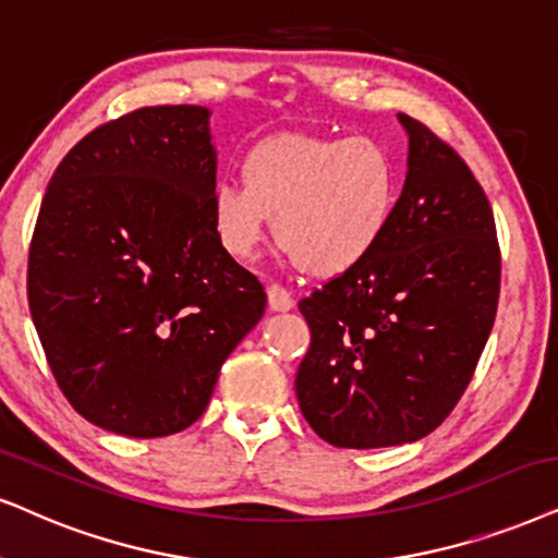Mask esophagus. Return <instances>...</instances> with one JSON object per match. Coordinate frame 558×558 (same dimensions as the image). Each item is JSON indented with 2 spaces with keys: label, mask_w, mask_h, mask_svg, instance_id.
Masks as SVG:
<instances>
[{
  "label": "esophagus",
  "mask_w": 558,
  "mask_h": 558,
  "mask_svg": "<svg viewBox=\"0 0 558 558\" xmlns=\"http://www.w3.org/2000/svg\"><path fill=\"white\" fill-rule=\"evenodd\" d=\"M267 306H270V312H291L293 308L291 293H288L283 286H270L267 288Z\"/></svg>",
  "instance_id": "obj_1"
}]
</instances>
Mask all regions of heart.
Wrapping results in <instances>:
<instances>
[{
	"label": "heart",
	"mask_w": 558,
	"mask_h": 558,
	"mask_svg": "<svg viewBox=\"0 0 558 558\" xmlns=\"http://www.w3.org/2000/svg\"><path fill=\"white\" fill-rule=\"evenodd\" d=\"M242 182L210 193V227L231 259L255 257L275 236L303 270L342 275L368 259L391 227L399 167L373 138L280 133L242 157Z\"/></svg>",
	"instance_id": "1"
}]
</instances>
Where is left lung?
<instances>
[{
	"mask_svg": "<svg viewBox=\"0 0 558 558\" xmlns=\"http://www.w3.org/2000/svg\"><path fill=\"white\" fill-rule=\"evenodd\" d=\"M407 178L376 252L299 303L312 344L295 397L337 448H389L433 433L466 391L499 299L489 201L427 125L399 112Z\"/></svg>",
	"mask_w": 558,
	"mask_h": 558,
	"instance_id": "8db88e82",
	"label": "left lung"
}]
</instances>
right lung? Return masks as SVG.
Wrapping results in <instances>:
<instances>
[{"mask_svg":"<svg viewBox=\"0 0 558 558\" xmlns=\"http://www.w3.org/2000/svg\"><path fill=\"white\" fill-rule=\"evenodd\" d=\"M201 105L141 108L84 136L48 182L27 301L72 407L129 437L180 433L263 319L259 280L210 227L216 146Z\"/></svg>","mask_w":558,"mask_h":558,"instance_id":"right-lung-1","label":"right lung"}]
</instances>
